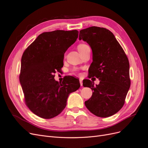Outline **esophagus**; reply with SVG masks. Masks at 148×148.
<instances>
[{
	"instance_id": "esophagus-1",
	"label": "esophagus",
	"mask_w": 148,
	"mask_h": 148,
	"mask_svg": "<svg viewBox=\"0 0 148 148\" xmlns=\"http://www.w3.org/2000/svg\"><path fill=\"white\" fill-rule=\"evenodd\" d=\"M79 81H80V85H81V86H83V82H82V80H80H80H79Z\"/></svg>"
}]
</instances>
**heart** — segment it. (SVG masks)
Returning a JSON list of instances; mask_svg holds the SVG:
<instances>
[{
    "label": "heart",
    "mask_w": 148,
    "mask_h": 148,
    "mask_svg": "<svg viewBox=\"0 0 148 148\" xmlns=\"http://www.w3.org/2000/svg\"><path fill=\"white\" fill-rule=\"evenodd\" d=\"M88 46L85 45V44H80V45H79L78 46H77V49H78L79 51L80 52H82V51H84V49L85 47H88Z\"/></svg>",
    "instance_id": "obj_1"
}]
</instances>
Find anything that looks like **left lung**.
I'll return each instance as SVG.
<instances>
[{"label": "left lung", "instance_id": "1", "mask_svg": "<svg viewBox=\"0 0 148 148\" xmlns=\"http://www.w3.org/2000/svg\"><path fill=\"white\" fill-rule=\"evenodd\" d=\"M81 40L88 44L92 52L89 78L100 80L96 86L90 80L83 81L84 86L93 91L85 105L97 116H112L123 107L130 86L128 58L112 32L107 29L92 26L81 30Z\"/></svg>", "mask_w": 148, "mask_h": 148}]
</instances>
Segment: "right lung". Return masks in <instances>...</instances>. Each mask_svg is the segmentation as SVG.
<instances>
[{
  "label": "right lung",
  "mask_w": 148,
  "mask_h": 148,
  "mask_svg": "<svg viewBox=\"0 0 148 148\" xmlns=\"http://www.w3.org/2000/svg\"><path fill=\"white\" fill-rule=\"evenodd\" d=\"M77 30L44 32L24 51L21 58L20 83L26 106L36 115L51 119L66 106L71 92L80 86L79 80L68 75L62 83L54 79L63 66L64 54L78 38Z\"/></svg>",
  "instance_id": "1"
}]
</instances>
